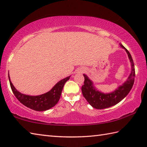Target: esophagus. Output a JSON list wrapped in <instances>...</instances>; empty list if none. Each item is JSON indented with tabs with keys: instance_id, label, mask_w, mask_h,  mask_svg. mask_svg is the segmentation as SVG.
Wrapping results in <instances>:
<instances>
[{
	"instance_id": "obj_1",
	"label": "esophagus",
	"mask_w": 147,
	"mask_h": 147,
	"mask_svg": "<svg viewBox=\"0 0 147 147\" xmlns=\"http://www.w3.org/2000/svg\"><path fill=\"white\" fill-rule=\"evenodd\" d=\"M83 71H82V73H83Z\"/></svg>"
}]
</instances>
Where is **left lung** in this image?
Wrapping results in <instances>:
<instances>
[{
	"label": "left lung",
	"mask_w": 147,
	"mask_h": 147,
	"mask_svg": "<svg viewBox=\"0 0 147 147\" xmlns=\"http://www.w3.org/2000/svg\"><path fill=\"white\" fill-rule=\"evenodd\" d=\"M120 47L125 49L128 55L129 59L131 63V73L128 77L127 81L122 84V85L117 88L114 92L109 94H104L97 90L94 87L92 82L88 78L87 75L83 74L85 80L84 85L82 87L83 96L89 104L94 108L102 110L118 104L127 96L133 87L135 77V69L133 60L127 49L122 45H120Z\"/></svg>",
	"instance_id": "left-lung-1"
}]
</instances>
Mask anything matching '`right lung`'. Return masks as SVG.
<instances>
[{
	"label": "right lung",
	"mask_w": 147,
	"mask_h": 147,
	"mask_svg": "<svg viewBox=\"0 0 147 147\" xmlns=\"http://www.w3.org/2000/svg\"><path fill=\"white\" fill-rule=\"evenodd\" d=\"M8 77L11 90L17 99L22 104L32 110L41 111L49 110L57 105L61 96L64 85L65 82L69 80L71 76H68L60 80L48 92L37 96H27L20 93L14 88L13 83L10 81L9 75H8Z\"/></svg>",
	"instance_id": "obj_1"
}]
</instances>
